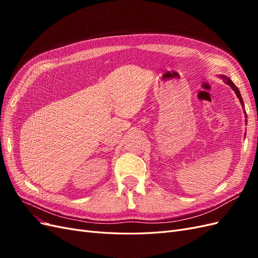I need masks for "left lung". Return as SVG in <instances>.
I'll return each mask as SVG.
<instances>
[{
	"mask_svg": "<svg viewBox=\"0 0 258 258\" xmlns=\"http://www.w3.org/2000/svg\"><path fill=\"white\" fill-rule=\"evenodd\" d=\"M222 77V79H223V81H224V83H226V84H228L229 86H230V87L233 89V90H235V92H236V95H237V97L239 98V100H240V102H241V104H242V106H243L244 107V104H243V100H242V98H241V95H240V91H239V89H238V87H237V86L235 85V84H233L229 79H228V77H226V76H221ZM245 114V113H244Z\"/></svg>",
	"mask_w": 258,
	"mask_h": 258,
	"instance_id": "8db88e82",
	"label": "left lung"
}]
</instances>
